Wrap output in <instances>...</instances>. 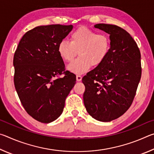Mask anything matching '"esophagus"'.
Here are the masks:
<instances>
[{
    "instance_id": "obj_1",
    "label": "esophagus",
    "mask_w": 154,
    "mask_h": 154,
    "mask_svg": "<svg viewBox=\"0 0 154 154\" xmlns=\"http://www.w3.org/2000/svg\"><path fill=\"white\" fill-rule=\"evenodd\" d=\"M76 79H77V82H81V81H82V77L81 76V75H77Z\"/></svg>"
}]
</instances>
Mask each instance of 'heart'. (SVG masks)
<instances>
[{"label": "heart", "instance_id": "heart-1", "mask_svg": "<svg viewBox=\"0 0 154 154\" xmlns=\"http://www.w3.org/2000/svg\"><path fill=\"white\" fill-rule=\"evenodd\" d=\"M111 49V39L105 33H97L86 27H79L70 36V42L62 41L58 46L60 58L71 62L77 55V60L68 66L69 71L82 74L90 66H98L105 61Z\"/></svg>", "mask_w": 154, "mask_h": 154}]
</instances>
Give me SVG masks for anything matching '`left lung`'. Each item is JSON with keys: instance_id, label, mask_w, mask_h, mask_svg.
<instances>
[{"instance_id": "8db88e82", "label": "left lung", "mask_w": 154, "mask_h": 154, "mask_svg": "<svg viewBox=\"0 0 154 154\" xmlns=\"http://www.w3.org/2000/svg\"><path fill=\"white\" fill-rule=\"evenodd\" d=\"M108 33L109 55L82 79L83 103L93 118L108 122L119 118L131 105L141 77L140 53L130 34L116 25L97 24Z\"/></svg>"}]
</instances>
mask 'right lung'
Segmentation results:
<instances>
[{"mask_svg": "<svg viewBox=\"0 0 154 154\" xmlns=\"http://www.w3.org/2000/svg\"><path fill=\"white\" fill-rule=\"evenodd\" d=\"M72 25L35 27L21 38L14 57V84L27 113L40 122L58 119L65 100L76 83V76L64 71L58 46L72 30ZM62 73L65 76L56 78Z\"/></svg>", "mask_w": 154, "mask_h": 154, "instance_id": "right-lung-1", "label": "right lung"}]
</instances>
